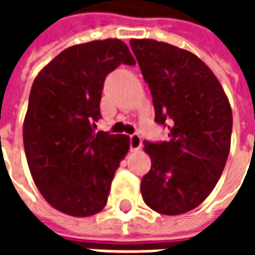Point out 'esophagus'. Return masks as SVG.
<instances>
[{"instance_id":"1","label":"esophagus","mask_w":255,"mask_h":255,"mask_svg":"<svg viewBox=\"0 0 255 255\" xmlns=\"http://www.w3.org/2000/svg\"><path fill=\"white\" fill-rule=\"evenodd\" d=\"M129 146H131V150H132V151L140 149V146H142V139H140V135H139V133H132V135H131V138H129Z\"/></svg>"}]
</instances>
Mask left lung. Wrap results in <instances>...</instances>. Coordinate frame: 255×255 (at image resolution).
Returning <instances> with one entry per match:
<instances>
[{"mask_svg": "<svg viewBox=\"0 0 255 255\" xmlns=\"http://www.w3.org/2000/svg\"><path fill=\"white\" fill-rule=\"evenodd\" d=\"M149 84L155 122L169 140L144 142L151 158L142 177L144 203L157 213L190 212L213 191L230 154L232 111L210 68L194 53L154 39H131Z\"/></svg>", "mask_w": 255, "mask_h": 255, "instance_id": "8db88e82", "label": "left lung"}]
</instances>
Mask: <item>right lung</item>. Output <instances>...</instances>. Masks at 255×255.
Listing matches in <instances>:
<instances>
[{
  "label": "right lung",
  "mask_w": 255,
  "mask_h": 255,
  "mask_svg": "<svg viewBox=\"0 0 255 255\" xmlns=\"http://www.w3.org/2000/svg\"><path fill=\"white\" fill-rule=\"evenodd\" d=\"M133 65L120 39L63 50L32 83L23 124L31 176L47 203L73 217L105 208L115 172L129 150L127 135L94 132L106 75Z\"/></svg>",
  "instance_id": "1"
}]
</instances>
